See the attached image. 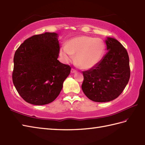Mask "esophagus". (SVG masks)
Wrapping results in <instances>:
<instances>
[{
  "mask_svg": "<svg viewBox=\"0 0 145 145\" xmlns=\"http://www.w3.org/2000/svg\"><path fill=\"white\" fill-rule=\"evenodd\" d=\"M71 73H75V72H76V70L72 68V69H71Z\"/></svg>",
  "mask_w": 145,
  "mask_h": 145,
  "instance_id": "1",
  "label": "esophagus"
}]
</instances>
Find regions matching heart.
<instances>
[{"instance_id":"heart-1","label":"heart","mask_w":145,"mask_h":145,"mask_svg":"<svg viewBox=\"0 0 145 145\" xmlns=\"http://www.w3.org/2000/svg\"><path fill=\"white\" fill-rule=\"evenodd\" d=\"M105 51V44L102 40L89 36H81L70 40L67 45L61 48L59 54L65 61L74 59L84 70L92 69L102 60Z\"/></svg>"}]
</instances>
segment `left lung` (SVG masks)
I'll list each match as a JSON object with an SVG mask.
<instances>
[{"label":"left lung","mask_w":145,"mask_h":145,"mask_svg":"<svg viewBox=\"0 0 145 145\" xmlns=\"http://www.w3.org/2000/svg\"><path fill=\"white\" fill-rule=\"evenodd\" d=\"M107 53L97 66L83 71L82 91L97 102L117 98L129 81L130 69L127 50L117 40L107 38Z\"/></svg>","instance_id":"obj_1"}]
</instances>
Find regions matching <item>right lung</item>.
<instances>
[{"label": "right lung", "mask_w": 145, "mask_h": 145, "mask_svg": "<svg viewBox=\"0 0 145 145\" xmlns=\"http://www.w3.org/2000/svg\"><path fill=\"white\" fill-rule=\"evenodd\" d=\"M59 49L57 34L46 32L28 38L16 50L12 81L25 101L42 105L59 95L71 69L57 60Z\"/></svg>", "instance_id": "obj_1"}]
</instances>
